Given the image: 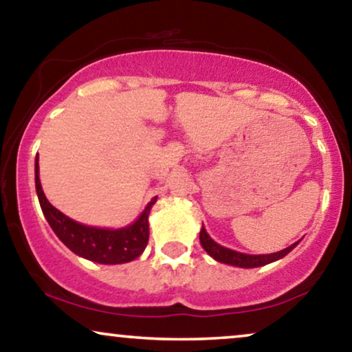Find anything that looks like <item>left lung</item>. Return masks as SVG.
I'll list each match as a JSON object with an SVG mask.
<instances>
[{"label": "left lung", "mask_w": 352, "mask_h": 352, "mask_svg": "<svg viewBox=\"0 0 352 352\" xmlns=\"http://www.w3.org/2000/svg\"><path fill=\"white\" fill-rule=\"evenodd\" d=\"M200 244H202V248L207 250L210 257L215 258L217 262L228 263V265H234L241 268H255V267H263L267 265V263H272L275 262V260L283 258L299 244V241L298 243L291 244L289 248L280 250V252H273L267 255H250V254L236 252V250H231L228 248H223L220 244H217L202 226V230H200Z\"/></svg>", "instance_id": "left-lung-1"}]
</instances>
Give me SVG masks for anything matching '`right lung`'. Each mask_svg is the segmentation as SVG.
I'll return each mask as SVG.
<instances>
[{
    "mask_svg": "<svg viewBox=\"0 0 352 352\" xmlns=\"http://www.w3.org/2000/svg\"><path fill=\"white\" fill-rule=\"evenodd\" d=\"M35 187L40 207H42L43 215L54 234L79 257L104 263V265H118V263H126L137 258L147 248L148 213L153 204L157 202V197L150 200L142 215L132 225L121 228V230H104V228L80 225L48 202L43 194L42 184H40L38 158H35Z\"/></svg>",
    "mask_w": 352,
    "mask_h": 352,
    "instance_id": "add662e5",
    "label": "right lung"
}]
</instances>
